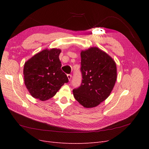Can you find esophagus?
<instances>
[{
    "instance_id": "obj_1",
    "label": "esophagus",
    "mask_w": 149,
    "mask_h": 149,
    "mask_svg": "<svg viewBox=\"0 0 149 149\" xmlns=\"http://www.w3.org/2000/svg\"><path fill=\"white\" fill-rule=\"evenodd\" d=\"M67 77H68V78L69 81H70L71 79V74H68Z\"/></svg>"
}]
</instances>
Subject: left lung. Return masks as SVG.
I'll return each instance as SVG.
<instances>
[{
	"label": "left lung",
	"mask_w": 149,
	"mask_h": 149,
	"mask_svg": "<svg viewBox=\"0 0 149 149\" xmlns=\"http://www.w3.org/2000/svg\"><path fill=\"white\" fill-rule=\"evenodd\" d=\"M82 83L73 90V96L86 108L98 106L109 97L117 79L114 60L97 47L81 52Z\"/></svg>",
	"instance_id": "left-lung-1"
}]
</instances>
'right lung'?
Returning a JSON list of instances; mask_svg holds the SVG:
<instances>
[{"mask_svg": "<svg viewBox=\"0 0 149 149\" xmlns=\"http://www.w3.org/2000/svg\"><path fill=\"white\" fill-rule=\"evenodd\" d=\"M60 49H43L25 63L24 82L31 96L46 101L55 95L65 83L66 74L61 70Z\"/></svg>", "mask_w": 149, "mask_h": 149, "instance_id": "right-lung-1", "label": "right lung"}]
</instances>
